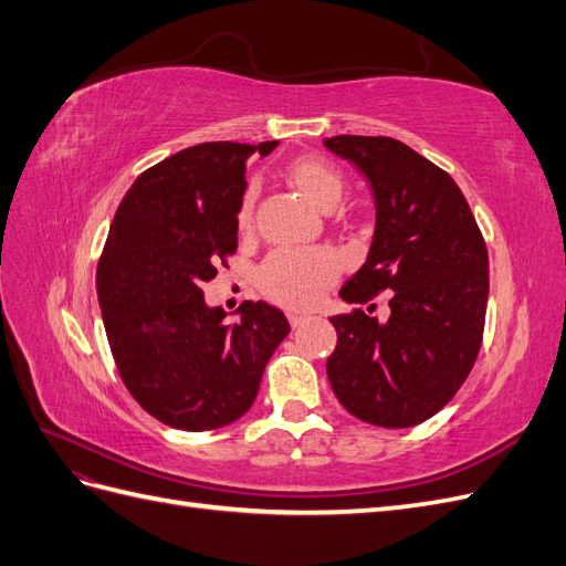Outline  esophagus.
<instances>
[{
  "label": "esophagus",
  "instance_id": "esophagus-1",
  "mask_svg": "<svg viewBox=\"0 0 566 566\" xmlns=\"http://www.w3.org/2000/svg\"><path fill=\"white\" fill-rule=\"evenodd\" d=\"M287 321H290V325H293V328H300V325L306 321V316H300V314H290V316H287Z\"/></svg>",
  "mask_w": 566,
  "mask_h": 566
}]
</instances>
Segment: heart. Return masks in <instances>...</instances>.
Wrapping results in <instances>:
<instances>
[{
  "instance_id": "b5f03b06",
  "label": "heart",
  "mask_w": 566,
  "mask_h": 566,
  "mask_svg": "<svg viewBox=\"0 0 566 566\" xmlns=\"http://www.w3.org/2000/svg\"><path fill=\"white\" fill-rule=\"evenodd\" d=\"M283 177L321 210H333L347 186L342 169L318 156L293 158L285 165ZM254 188H248L238 202L235 227L241 233H250L254 227ZM337 276L339 262L331 250H279L269 254L256 283L271 302L293 312H306L323 300Z\"/></svg>"
}]
</instances>
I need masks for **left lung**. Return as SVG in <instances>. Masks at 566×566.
Returning <instances> with one entry per match:
<instances>
[{"mask_svg":"<svg viewBox=\"0 0 566 566\" xmlns=\"http://www.w3.org/2000/svg\"><path fill=\"white\" fill-rule=\"evenodd\" d=\"M368 177L378 224L366 264L339 290L349 304L380 292L392 314L333 316L328 358L335 397L358 420L413 427L447 406L476 361L489 302V252L449 172L391 136L323 142Z\"/></svg>","mask_w":566,"mask_h":566,"instance_id":"obj_1","label":"left lung"}]
</instances>
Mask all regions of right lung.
<instances>
[{
	"mask_svg": "<svg viewBox=\"0 0 566 566\" xmlns=\"http://www.w3.org/2000/svg\"><path fill=\"white\" fill-rule=\"evenodd\" d=\"M276 146L179 150L136 177L113 217L96 269L108 345L136 403L175 430L208 432L245 416L290 333L266 302H245L231 325L202 300V283L238 248L245 165Z\"/></svg>",
	"mask_w": 566,
	"mask_h": 566,
	"instance_id": "obj_1",
	"label": "right lung"
}]
</instances>
